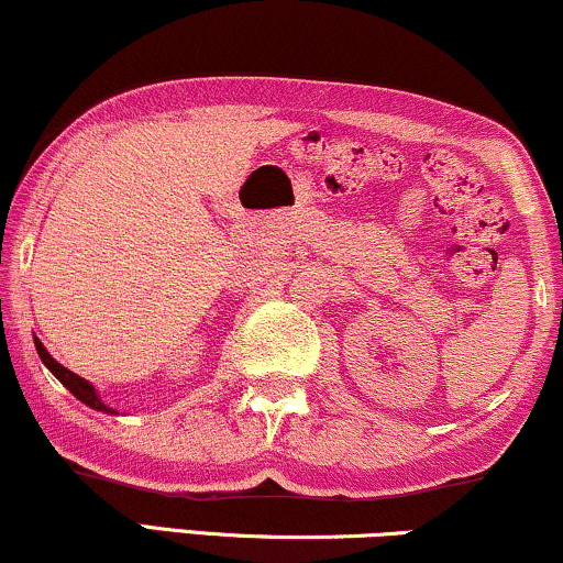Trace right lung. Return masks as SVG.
I'll use <instances>...</instances> for the list:
<instances>
[{"label":"right lung","mask_w":563,"mask_h":563,"mask_svg":"<svg viewBox=\"0 0 563 563\" xmlns=\"http://www.w3.org/2000/svg\"><path fill=\"white\" fill-rule=\"evenodd\" d=\"M35 351H38V355H41V361H44V364L52 368V374L56 376V379H59L64 387L69 389V393H73L77 400H82L85 405H90L92 410H101V412H113L109 405H103L101 400H98V395H96V389H92V384L90 382H85L82 376H77V374H73L69 372V368H64L62 364H56V361L52 358V355H48V351L44 345L38 343V338H35Z\"/></svg>","instance_id":"right-lung-1"}]
</instances>
